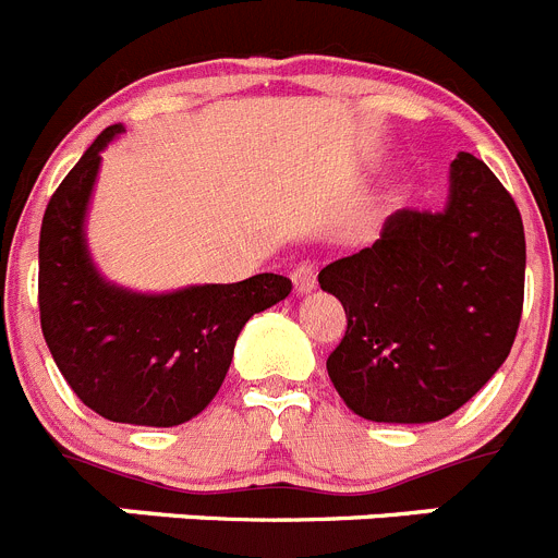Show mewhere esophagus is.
Returning a JSON list of instances; mask_svg holds the SVG:
<instances>
[{
    "label": "esophagus",
    "instance_id": "1",
    "mask_svg": "<svg viewBox=\"0 0 558 558\" xmlns=\"http://www.w3.org/2000/svg\"><path fill=\"white\" fill-rule=\"evenodd\" d=\"M315 276H318V265H315V263H299V265H295V268H293L295 293H310V290L318 284V279H315Z\"/></svg>",
    "mask_w": 558,
    "mask_h": 558
}]
</instances>
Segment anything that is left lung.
<instances>
[{
  "instance_id": "left-lung-1",
  "label": "left lung",
  "mask_w": 558,
  "mask_h": 558,
  "mask_svg": "<svg viewBox=\"0 0 558 558\" xmlns=\"http://www.w3.org/2000/svg\"><path fill=\"white\" fill-rule=\"evenodd\" d=\"M318 282L349 318L326 360L345 407L376 423L442 421L512 351L523 218L498 177L459 151L442 213L398 209L376 243L326 265Z\"/></svg>"
}]
</instances>
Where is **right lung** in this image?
<instances>
[{"label": "right lung", "mask_w": 558, "mask_h": 558, "mask_svg": "<svg viewBox=\"0 0 558 558\" xmlns=\"http://www.w3.org/2000/svg\"><path fill=\"white\" fill-rule=\"evenodd\" d=\"M112 124L46 204L38 243V310L54 365L82 403L112 423L179 426L221 390L252 315L293 290L288 276L196 284L143 295L105 282L85 245V209Z\"/></svg>", "instance_id": "obj_1"}]
</instances>
